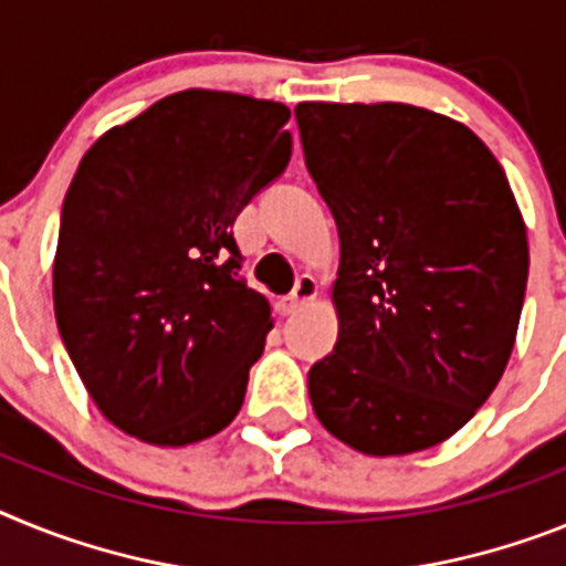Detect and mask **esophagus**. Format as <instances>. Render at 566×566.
Wrapping results in <instances>:
<instances>
[{
  "instance_id": "esophagus-1",
  "label": "esophagus",
  "mask_w": 566,
  "mask_h": 566,
  "mask_svg": "<svg viewBox=\"0 0 566 566\" xmlns=\"http://www.w3.org/2000/svg\"><path fill=\"white\" fill-rule=\"evenodd\" d=\"M316 293H318L316 279L304 273V276L296 279V287L290 290V296L284 298V311L287 313L298 311V307H304L307 302H313V298H316Z\"/></svg>"
}]
</instances>
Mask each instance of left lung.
Returning a JSON list of instances; mask_svg holds the SVG:
<instances>
[{
	"instance_id": "left-lung-1",
	"label": "left lung",
	"mask_w": 566,
	"mask_h": 566,
	"mask_svg": "<svg viewBox=\"0 0 566 566\" xmlns=\"http://www.w3.org/2000/svg\"><path fill=\"white\" fill-rule=\"evenodd\" d=\"M304 165L342 242L338 338L307 373L318 421L405 455L473 419L513 353L527 228L490 147L424 107H296Z\"/></svg>"
}]
</instances>
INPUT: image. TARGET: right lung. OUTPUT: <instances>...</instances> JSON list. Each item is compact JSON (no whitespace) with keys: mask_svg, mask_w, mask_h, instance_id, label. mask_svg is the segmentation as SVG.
<instances>
[{"mask_svg":"<svg viewBox=\"0 0 566 566\" xmlns=\"http://www.w3.org/2000/svg\"><path fill=\"white\" fill-rule=\"evenodd\" d=\"M290 111L181 91L78 161L59 222L53 307L91 399L159 447L216 436L273 327L248 287L235 216L284 174Z\"/></svg>","mask_w":566,"mask_h":566,"instance_id":"right-lung-1","label":"right lung"}]
</instances>
